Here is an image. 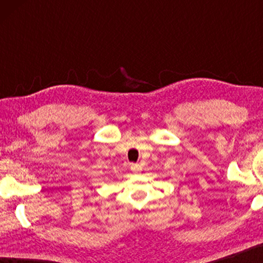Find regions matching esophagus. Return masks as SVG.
<instances>
[{
  "mask_svg": "<svg viewBox=\"0 0 263 263\" xmlns=\"http://www.w3.org/2000/svg\"><path fill=\"white\" fill-rule=\"evenodd\" d=\"M130 168H132L133 172H138V171L141 170V167H140V165H138V164H132Z\"/></svg>",
  "mask_w": 263,
  "mask_h": 263,
  "instance_id": "esophagus-1",
  "label": "esophagus"
}]
</instances>
